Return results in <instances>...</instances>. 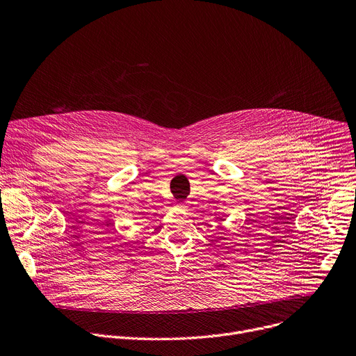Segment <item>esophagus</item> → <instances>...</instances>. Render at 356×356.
Segmentation results:
<instances>
[{"label": "esophagus", "mask_w": 356, "mask_h": 356, "mask_svg": "<svg viewBox=\"0 0 356 356\" xmlns=\"http://www.w3.org/2000/svg\"><path fill=\"white\" fill-rule=\"evenodd\" d=\"M177 207H179L180 210L187 209V202H179V203H177Z\"/></svg>", "instance_id": "34e87169"}]
</instances>
